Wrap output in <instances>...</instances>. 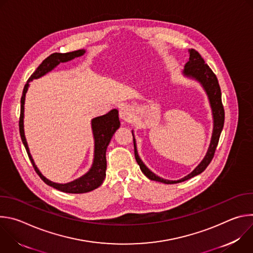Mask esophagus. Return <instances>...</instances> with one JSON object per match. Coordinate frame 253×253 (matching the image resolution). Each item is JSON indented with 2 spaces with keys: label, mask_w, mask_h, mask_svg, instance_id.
I'll return each mask as SVG.
<instances>
[{
  "label": "esophagus",
  "mask_w": 253,
  "mask_h": 253,
  "mask_svg": "<svg viewBox=\"0 0 253 253\" xmlns=\"http://www.w3.org/2000/svg\"><path fill=\"white\" fill-rule=\"evenodd\" d=\"M119 114H120V117H121L122 119H124L125 121H127V120L130 118V115H131V113H130V109H129L128 107L123 106V107H121V108H120Z\"/></svg>",
  "instance_id": "esophagus-1"
}]
</instances>
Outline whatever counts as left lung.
Masks as SVG:
<instances>
[{
  "mask_svg": "<svg viewBox=\"0 0 253 253\" xmlns=\"http://www.w3.org/2000/svg\"><path fill=\"white\" fill-rule=\"evenodd\" d=\"M189 61L185 64V69L183 71V74L187 77L193 78L197 80L198 82L201 83L203 88L205 89L210 105L212 108V114H213V119H214V126H213V133L211 137V142L208 148V151L204 157V159L201 161V163L187 176L184 178L176 180V181H172V180H166L163 178L158 177L155 175L153 172H151L146 166L144 164L141 159L138 156L137 149H136V144H135V139L134 141V153H135V159L140 166L141 171L145 174L149 179L155 180V181L162 182L165 184H174V183H179V182H183L185 180H188L200 173H202L206 167L210 164L211 160L214 157V153L216 150V147L218 145V141L219 137L221 134V131L223 129L224 125V108L222 105V100H221V90L220 86L217 80V77L213 73V71L210 69V67L205 63L201 55L194 49L189 50ZM134 138V136H133Z\"/></svg>",
  "mask_w": 253,
  "mask_h": 253,
  "instance_id": "left-lung-1",
  "label": "left lung"
}]
</instances>
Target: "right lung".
Returning <instances> with one entry per match:
<instances>
[{
	"label": "right lung",
	"mask_w": 253,
	"mask_h": 253,
	"mask_svg": "<svg viewBox=\"0 0 253 253\" xmlns=\"http://www.w3.org/2000/svg\"><path fill=\"white\" fill-rule=\"evenodd\" d=\"M84 53H85L84 50H78V51L64 53V54L62 53L51 54L39 65V67L35 70L34 73L28 79L23 89V94L21 98V113H20V120H19L20 135H21L22 142L26 148V151L28 153V156L32 162V165L35 171L37 172V174L40 176V178L46 184L67 193L89 192L98 188L103 183L106 176V167H107V162H106L107 146L109 145L110 140L114 135L115 131L120 127L118 110L113 109L106 115L94 118L92 120V129H93V134L95 139V151H94L95 154H94V162L89 172H87L81 178L75 180V181H72L66 184H59V183H54L50 181V180H48L47 178H45L41 174L37 166L35 165L34 160L32 159V156L28 148V144L25 138V134H24V103H25V96H26L30 81H33L34 79L40 78L41 76L45 75L46 73H48V72L53 70L58 64L70 61L76 57H80Z\"/></svg>",
	"instance_id": "right-lung-1"
}]
</instances>
